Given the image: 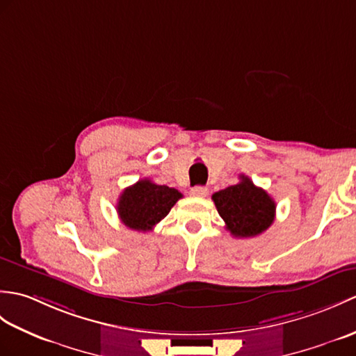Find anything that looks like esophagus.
Wrapping results in <instances>:
<instances>
[{"label": "esophagus", "instance_id": "1", "mask_svg": "<svg viewBox=\"0 0 356 356\" xmlns=\"http://www.w3.org/2000/svg\"><path fill=\"white\" fill-rule=\"evenodd\" d=\"M191 195H194V197H206V195H208V188L194 186L191 189Z\"/></svg>", "mask_w": 356, "mask_h": 356}]
</instances>
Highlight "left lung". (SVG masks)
Instances as JSON below:
<instances>
[{"label":"left lung","instance_id":"obj_1","mask_svg":"<svg viewBox=\"0 0 356 356\" xmlns=\"http://www.w3.org/2000/svg\"><path fill=\"white\" fill-rule=\"evenodd\" d=\"M212 200L226 229L236 238L259 235L275 221V200L244 175L239 176L236 185L213 194Z\"/></svg>","mask_w":356,"mask_h":356}]
</instances>
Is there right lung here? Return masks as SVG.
Segmentation results:
<instances>
[{
	"label": "right lung",
	"mask_w": 356,
	"mask_h": 356,
	"mask_svg": "<svg viewBox=\"0 0 356 356\" xmlns=\"http://www.w3.org/2000/svg\"><path fill=\"white\" fill-rule=\"evenodd\" d=\"M181 198L176 188L153 184L150 179L138 180L120 195L117 211L127 227L148 232L168 216L172 206Z\"/></svg>",
	"instance_id": "add662e5"
}]
</instances>
